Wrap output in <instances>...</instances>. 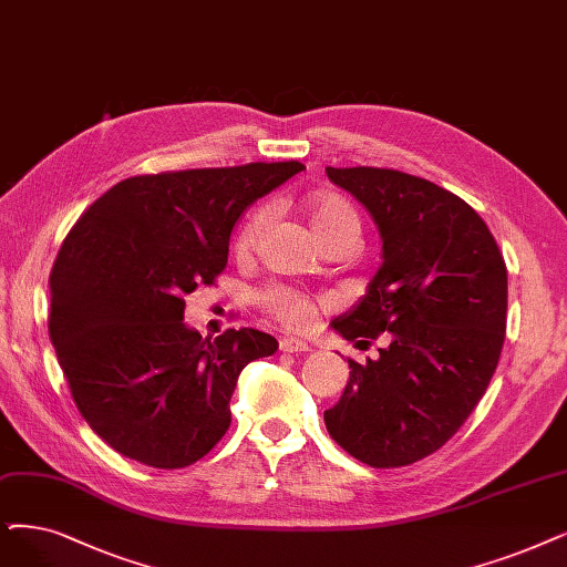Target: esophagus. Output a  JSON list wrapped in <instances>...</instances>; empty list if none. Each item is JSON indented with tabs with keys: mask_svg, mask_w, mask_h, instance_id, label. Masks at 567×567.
Wrapping results in <instances>:
<instances>
[{
	"mask_svg": "<svg viewBox=\"0 0 567 567\" xmlns=\"http://www.w3.org/2000/svg\"><path fill=\"white\" fill-rule=\"evenodd\" d=\"M279 349H281L284 353H302V351H311V347H309L307 342H302V339H298V337H281Z\"/></svg>",
	"mask_w": 567,
	"mask_h": 567,
	"instance_id": "obj_1",
	"label": "esophagus"
}]
</instances>
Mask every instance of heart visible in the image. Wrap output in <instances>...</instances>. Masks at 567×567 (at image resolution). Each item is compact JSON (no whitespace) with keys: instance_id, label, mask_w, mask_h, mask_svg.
<instances>
[{"instance_id":"obj_1","label":"heart","mask_w":567,"mask_h":567,"mask_svg":"<svg viewBox=\"0 0 567 567\" xmlns=\"http://www.w3.org/2000/svg\"><path fill=\"white\" fill-rule=\"evenodd\" d=\"M313 230L319 233L321 241L328 246L342 241H358L360 235V218L358 212L339 195H316L307 205ZM267 223V209H258L248 216L241 233L237 235V254H248L258 244L260 233ZM260 305L267 309L277 321L288 328L305 330L316 319V305L305 292L288 288V286H269L260 292Z\"/></svg>"}]
</instances>
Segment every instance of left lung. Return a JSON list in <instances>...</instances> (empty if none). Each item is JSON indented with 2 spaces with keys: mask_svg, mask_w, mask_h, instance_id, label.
Returning <instances> with one entry per match:
<instances>
[{
  "mask_svg": "<svg viewBox=\"0 0 567 567\" xmlns=\"http://www.w3.org/2000/svg\"><path fill=\"white\" fill-rule=\"evenodd\" d=\"M377 223L381 267L330 323L349 342L386 332L379 358H349V381L323 414L360 463L402 467L458 433L488 389L507 326V267L482 216L425 178L379 167H326Z\"/></svg>",
  "mask_w": 567,
  "mask_h": 567,
  "instance_id": "8db88e82",
  "label": "left lung"
}]
</instances>
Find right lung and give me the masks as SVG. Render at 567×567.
I'll return each instance as SVG.
<instances>
[{"label": "right lung", "mask_w": 567, "mask_h": 567, "mask_svg": "<svg viewBox=\"0 0 567 567\" xmlns=\"http://www.w3.org/2000/svg\"><path fill=\"white\" fill-rule=\"evenodd\" d=\"M302 169L290 161L132 176L62 241L49 334L81 416L118 454L186 467L230 427L239 372L279 342L254 328L202 339L184 323V298L228 265L241 214Z\"/></svg>", "instance_id": "1"}]
</instances>
